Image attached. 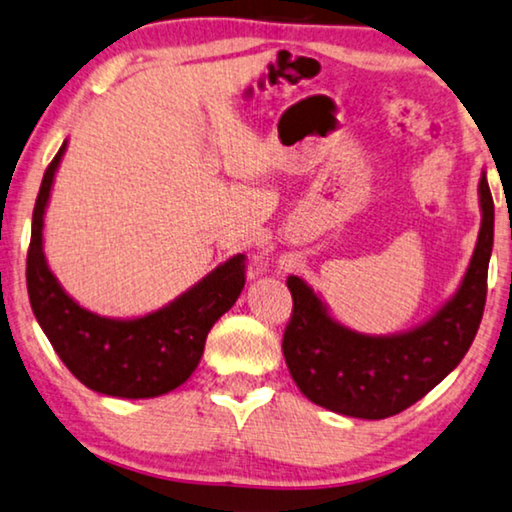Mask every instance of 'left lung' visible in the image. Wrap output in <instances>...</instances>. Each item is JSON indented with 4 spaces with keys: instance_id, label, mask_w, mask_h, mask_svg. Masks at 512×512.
<instances>
[{
    "instance_id": "8db88e82",
    "label": "left lung",
    "mask_w": 512,
    "mask_h": 512,
    "mask_svg": "<svg viewBox=\"0 0 512 512\" xmlns=\"http://www.w3.org/2000/svg\"><path fill=\"white\" fill-rule=\"evenodd\" d=\"M480 207L483 226L455 298L432 321L404 335H358L332 321L305 281L286 279L293 314L281 348L302 395L342 416L381 420L409 409L453 372L473 344L487 300L494 201L485 175Z\"/></svg>"
}]
</instances>
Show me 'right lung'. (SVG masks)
<instances>
[{"label": "right lung", "instance_id": "add662e5", "mask_svg": "<svg viewBox=\"0 0 512 512\" xmlns=\"http://www.w3.org/2000/svg\"><path fill=\"white\" fill-rule=\"evenodd\" d=\"M59 147L43 173L32 214L27 291L34 316L69 372L101 395L145 399L175 390L201 362L207 332L235 305L244 288V254L219 265L168 307L133 321H113L76 305L57 284L43 256V212Z\"/></svg>", "mask_w": 512, "mask_h": 512}]
</instances>
